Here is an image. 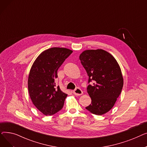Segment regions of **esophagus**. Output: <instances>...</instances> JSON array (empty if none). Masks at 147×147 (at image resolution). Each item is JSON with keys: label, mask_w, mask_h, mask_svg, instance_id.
<instances>
[{"label": "esophagus", "mask_w": 147, "mask_h": 147, "mask_svg": "<svg viewBox=\"0 0 147 147\" xmlns=\"http://www.w3.org/2000/svg\"><path fill=\"white\" fill-rule=\"evenodd\" d=\"M73 94L75 95L80 96L83 94V91L80 88H76L75 90H73Z\"/></svg>", "instance_id": "1"}]
</instances>
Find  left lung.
I'll list each match as a JSON object with an SVG mask.
<instances>
[{"mask_svg":"<svg viewBox=\"0 0 147 147\" xmlns=\"http://www.w3.org/2000/svg\"><path fill=\"white\" fill-rule=\"evenodd\" d=\"M80 63L89 76L87 88L91 104L86 109L96 115L109 112L116 102L123 86V78L117 60L101 49L85 50L79 56Z\"/></svg>","mask_w":147,"mask_h":147,"instance_id":"8db88e82","label":"left lung"}]
</instances>
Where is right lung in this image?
<instances>
[{
	"instance_id": "1",
	"label": "right lung",
	"mask_w": 147,
	"mask_h": 147,
	"mask_svg": "<svg viewBox=\"0 0 147 147\" xmlns=\"http://www.w3.org/2000/svg\"><path fill=\"white\" fill-rule=\"evenodd\" d=\"M73 51L51 48L43 51L31 67L28 78V93L33 104L45 115L61 110L67 94L56 86L57 71Z\"/></svg>"
}]
</instances>
